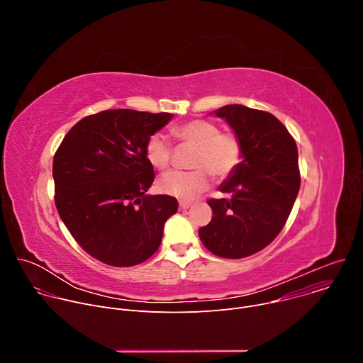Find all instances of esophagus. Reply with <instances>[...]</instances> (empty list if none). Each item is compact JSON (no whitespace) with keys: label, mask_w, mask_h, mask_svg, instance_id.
Listing matches in <instances>:
<instances>
[{"label":"esophagus","mask_w":363,"mask_h":363,"mask_svg":"<svg viewBox=\"0 0 363 363\" xmlns=\"http://www.w3.org/2000/svg\"><path fill=\"white\" fill-rule=\"evenodd\" d=\"M189 206H192V202H185V201H181V202H179V210H182V211L188 210Z\"/></svg>","instance_id":"1"}]
</instances>
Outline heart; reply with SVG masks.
<instances>
[{
	"mask_svg": "<svg viewBox=\"0 0 363 363\" xmlns=\"http://www.w3.org/2000/svg\"><path fill=\"white\" fill-rule=\"evenodd\" d=\"M172 135L185 145L194 146L189 165L191 171H171L158 179V189L182 201H192L217 179L228 178L240 165L242 150L238 138L221 133L218 125L195 119L172 129ZM149 164L165 169L171 164L172 146L162 133H153L145 146Z\"/></svg>",
	"mask_w": 363,
	"mask_h": 363,
	"instance_id": "1",
	"label": "heart"
}]
</instances>
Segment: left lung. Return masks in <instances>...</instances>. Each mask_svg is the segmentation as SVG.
I'll list each match as a JSON object with an SVG mask.
<instances>
[{"label":"left lung","mask_w":363,"mask_h":363,"mask_svg":"<svg viewBox=\"0 0 363 363\" xmlns=\"http://www.w3.org/2000/svg\"><path fill=\"white\" fill-rule=\"evenodd\" d=\"M214 113L234 130L242 157L218 186L228 198L208 201L214 216L198 234L213 254L244 258L269 245L290 216L300 188L297 146L269 112L227 105Z\"/></svg>","instance_id":"8db88e82"}]
</instances>
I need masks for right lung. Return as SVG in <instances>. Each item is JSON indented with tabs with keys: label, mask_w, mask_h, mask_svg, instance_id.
<instances>
[{
	"label": "right lung",
	"mask_w": 363,
	"mask_h": 363,
	"mask_svg": "<svg viewBox=\"0 0 363 363\" xmlns=\"http://www.w3.org/2000/svg\"><path fill=\"white\" fill-rule=\"evenodd\" d=\"M172 113L103 111L77 122L53 161L56 206L79 245L99 262L130 267L161 245L178 211L169 195H149L155 174L145 146Z\"/></svg>",
	"instance_id": "right-lung-1"
}]
</instances>
